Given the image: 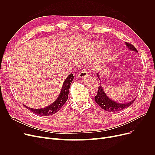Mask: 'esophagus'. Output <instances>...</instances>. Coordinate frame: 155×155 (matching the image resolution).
Masks as SVG:
<instances>
[{"mask_svg":"<svg viewBox=\"0 0 155 155\" xmlns=\"http://www.w3.org/2000/svg\"><path fill=\"white\" fill-rule=\"evenodd\" d=\"M88 72H87V70H86V69H84V68H83L80 72H79V78H86L87 76H88Z\"/></svg>","mask_w":155,"mask_h":155,"instance_id":"34e87169","label":"esophagus"}]
</instances>
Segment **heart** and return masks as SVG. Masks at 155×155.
Segmentation results:
<instances>
[{
	"label": "heart",
	"instance_id": "1",
	"mask_svg": "<svg viewBox=\"0 0 155 155\" xmlns=\"http://www.w3.org/2000/svg\"><path fill=\"white\" fill-rule=\"evenodd\" d=\"M98 45H101V43H98Z\"/></svg>",
	"mask_w": 155,
	"mask_h": 155
}]
</instances>
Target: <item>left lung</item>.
Returning <instances> with one entry per match:
<instances>
[{
  "instance_id": "obj_1",
  "label": "left lung",
  "mask_w": 155,
  "mask_h": 155,
  "mask_svg": "<svg viewBox=\"0 0 155 155\" xmlns=\"http://www.w3.org/2000/svg\"><path fill=\"white\" fill-rule=\"evenodd\" d=\"M127 46L128 48L130 50H133L134 51H137V50L134 45L130 44L129 43H125ZM97 77L99 78V75L97 74ZM136 98L133 101H131L127 104H119V103H117L116 101H114L109 99V97L105 94L104 91L103 90L102 86L101 83H100L99 87H98V91L97 93V95L94 97V100L96 102V104L99 105L103 109H104L106 111L108 112H118L120 110H122L126 108L129 107L135 101Z\"/></svg>"
}]
</instances>
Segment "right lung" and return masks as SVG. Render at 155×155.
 <instances>
[{
    "instance_id": "obj_1",
    "label": "right lung",
    "mask_w": 155,
    "mask_h": 155,
    "mask_svg": "<svg viewBox=\"0 0 155 155\" xmlns=\"http://www.w3.org/2000/svg\"><path fill=\"white\" fill-rule=\"evenodd\" d=\"M74 79V76L72 74H70L67 78L65 79V81L63 83V85L61 88V91L59 94V96L56 101L51 104L50 106L44 108V109H31L30 107H27L25 106L28 109L30 110L31 112H34V113L39 115V116H50L53 115L56 113L58 111H59L61 108H62L63 105L66 103L67 100H68V92H69V88L71 85V83L72 81V79Z\"/></svg>"
}]
</instances>
